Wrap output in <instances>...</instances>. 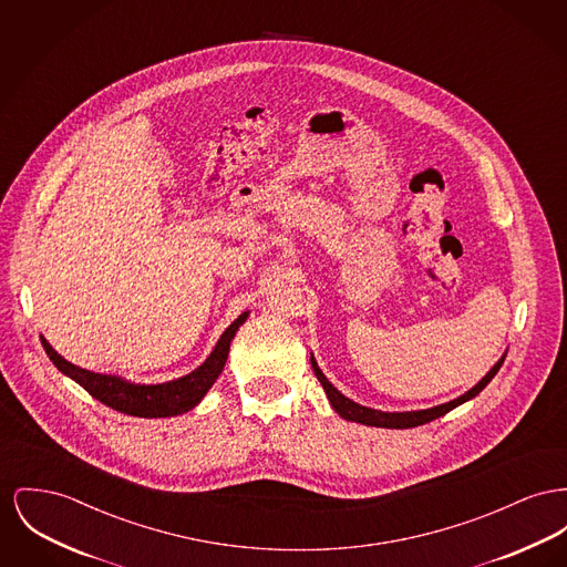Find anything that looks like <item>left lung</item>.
Listing matches in <instances>:
<instances>
[{
  "instance_id": "left-lung-1",
  "label": "left lung",
  "mask_w": 567,
  "mask_h": 567,
  "mask_svg": "<svg viewBox=\"0 0 567 567\" xmlns=\"http://www.w3.org/2000/svg\"><path fill=\"white\" fill-rule=\"evenodd\" d=\"M503 360H505V355L501 358L495 367L488 370V374H486L477 385H473L468 392H465L463 396H458L456 400H450V402L439 404V406H433V409H422V411L388 413V411H377V409H370V406H362V404H358V402L342 396V394L333 388L332 383L328 381V377L321 372V368L317 367L315 358H310L312 370H315L317 379L321 381V385H323L328 399L332 402L333 411H336L340 417L349 420V422H358V424H367V426H377V429H413V426H422V424H426V422H433V420L445 415L447 411L456 409L458 404H463L466 400L475 399V396L493 381V377L499 372Z\"/></svg>"
}]
</instances>
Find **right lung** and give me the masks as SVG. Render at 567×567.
<instances>
[{"instance_id":"add662e5","label":"right lung","mask_w":567,"mask_h":567,"mask_svg":"<svg viewBox=\"0 0 567 567\" xmlns=\"http://www.w3.org/2000/svg\"><path fill=\"white\" fill-rule=\"evenodd\" d=\"M246 317L248 312L235 319L216 342L209 358L197 370H193L186 377L173 379L167 383H156V385L131 383L117 374H101V372L74 367L47 342L44 336H40V340L49 360L58 367V370L64 372L72 381H76L94 399L101 400L102 404L134 417H173L195 409L200 399L209 392V388L214 385V381L225 368L231 340L235 332L239 330V326L246 321Z\"/></svg>"}]
</instances>
